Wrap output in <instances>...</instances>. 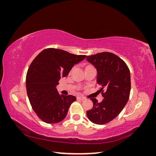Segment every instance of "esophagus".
<instances>
[{
    "label": "esophagus",
    "mask_w": 156,
    "mask_h": 156,
    "mask_svg": "<svg viewBox=\"0 0 156 156\" xmlns=\"http://www.w3.org/2000/svg\"><path fill=\"white\" fill-rule=\"evenodd\" d=\"M77 100H85V98L83 97V96H77Z\"/></svg>",
    "instance_id": "1"
}]
</instances>
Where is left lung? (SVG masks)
Returning a JSON list of instances; mask_svg holds the SVG:
<instances>
[{"label":"left lung","instance_id":"left-lung-1","mask_svg":"<svg viewBox=\"0 0 156 156\" xmlns=\"http://www.w3.org/2000/svg\"><path fill=\"white\" fill-rule=\"evenodd\" d=\"M87 60L96 68L97 83L101 87L104 98L100 103L96 98H91L93 107L87 115L94 124H105L120 114L129 100L130 72L124 61L112 53L103 52L87 56Z\"/></svg>","mask_w":156,"mask_h":156}]
</instances>
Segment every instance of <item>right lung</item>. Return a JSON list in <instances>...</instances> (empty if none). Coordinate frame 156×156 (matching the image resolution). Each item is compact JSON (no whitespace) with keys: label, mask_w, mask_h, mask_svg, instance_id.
I'll use <instances>...</instances> for the list:
<instances>
[{"label":"right lung","mask_w":156,"mask_h":156,"mask_svg":"<svg viewBox=\"0 0 156 156\" xmlns=\"http://www.w3.org/2000/svg\"><path fill=\"white\" fill-rule=\"evenodd\" d=\"M86 56L48 48L32 61L27 73V92L33 110L42 121L56 124L66 116L76 97L60 94L56 87L60 78L66 77L73 66Z\"/></svg>","instance_id":"1"}]
</instances>
